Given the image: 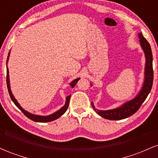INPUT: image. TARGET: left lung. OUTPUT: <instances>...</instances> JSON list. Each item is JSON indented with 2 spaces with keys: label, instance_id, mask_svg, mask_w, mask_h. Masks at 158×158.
Here are the masks:
<instances>
[{
  "label": "left lung",
  "instance_id": "left-lung-1",
  "mask_svg": "<svg viewBox=\"0 0 158 158\" xmlns=\"http://www.w3.org/2000/svg\"><path fill=\"white\" fill-rule=\"evenodd\" d=\"M138 36L139 42H140L143 50H144L146 59V69H145L146 70V71H145V81L142 90L137 95V97H136L135 99L125 103L122 107L116 108V109L109 110H97L96 108H94L93 102H91V106L94 108V110L103 118L110 119V120H120V119L127 118V117L133 115L139 110L143 102L146 100L148 94L151 91L154 78L151 46H150L147 40L143 37L142 33H139Z\"/></svg>",
  "mask_w": 158,
  "mask_h": 158
}]
</instances>
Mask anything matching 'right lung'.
Segmentation results:
<instances>
[{"label": "right lung", "instance_id": "add662e5", "mask_svg": "<svg viewBox=\"0 0 158 158\" xmlns=\"http://www.w3.org/2000/svg\"><path fill=\"white\" fill-rule=\"evenodd\" d=\"M9 55H10V52H9ZM9 55H8V57H7V61H8V59H9ZM79 78H78V79H75V80H73L71 83H70V86H71L72 88H73V87L75 86L76 85H77V83L78 82V81H79ZM6 85H7V88H8L9 94H10V98L12 99V102L15 103V106H17L18 108H19V109L23 112V114H24V115L26 116L27 117H28L29 119H30L32 121H35V122L47 123V122H51V121L55 120V119H58L59 117H60L61 115H63V114H64L65 112H66V110H67V109H68V108L69 106V102H70V95L68 96V97H67L66 103H65L64 106L63 107V108H61L60 110H59L58 111H56V113L52 114H51V115L47 116V117H41V116L34 115V114L29 113V112H27L25 110H23V108H21V106H20V105L19 104V103H18L17 100H16V99H15V97H14L13 95H12V92H11V90H10V79H9V70H8V68H6Z\"/></svg>", "mask_w": 158, "mask_h": 158}]
</instances>
